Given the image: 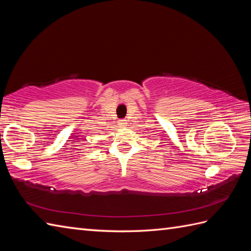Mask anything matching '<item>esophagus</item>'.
I'll use <instances>...</instances> for the list:
<instances>
[{
	"mask_svg": "<svg viewBox=\"0 0 251 251\" xmlns=\"http://www.w3.org/2000/svg\"><path fill=\"white\" fill-rule=\"evenodd\" d=\"M126 124H127L126 120H121V121L119 122V125H120L121 127H124V126H126Z\"/></svg>",
	"mask_w": 251,
	"mask_h": 251,
	"instance_id": "esophagus-1",
	"label": "esophagus"
}]
</instances>
